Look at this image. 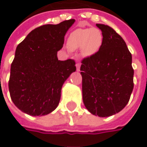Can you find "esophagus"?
Listing matches in <instances>:
<instances>
[{
	"label": "esophagus",
	"mask_w": 147,
	"mask_h": 147,
	"mask_svg": "<svg viewBox=\"0 0 147 147\" xmlns=\"http://www.w3.org/2000/svg\"><path fill=\"white\" fill-rule=\"evenodd\" d=\"M76 67H77V71H79V70H80V67H81L80 62H78V63L76 64Z\"/></svg>",
	"instance_id": "34e87169"
}]
</instances>
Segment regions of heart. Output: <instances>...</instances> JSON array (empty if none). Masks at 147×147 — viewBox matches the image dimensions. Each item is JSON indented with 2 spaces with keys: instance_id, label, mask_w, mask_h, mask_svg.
Masks as SVG:
<instances>
[{
  "instance_id": "1",
  "label": "heart",
  "mask_w": 147,
  "mask_h": 147,
  "mask_svg": "<svg viewBox=\"0 0 147 147\" xmlns=\"http://www.w3.org/2000/svg\"><path fill=\"white\" fill-rule=\"evenodd\" d=\"M103 41V33L99 28L77 29L69 35L67 48L71 51L81 48L83 55L90 56L99 51Z\"/></svg>"
}]
</instances>
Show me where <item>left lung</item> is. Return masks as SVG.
I'll use <instances>...</instances> for the list:
<instances>
[{
  "label": "left lung",
  "mask_w": 147,
  "mask_h": 147,
  "mask_svg": "<svg viewBox=\"0 0 147 147\" xmlns=\"http://www.w3.org/2000/svg\"><path fill=\"white\" fill-rule=\"evenodd\" d=\"M103 41L96 53L82 60V99L86 109L100 117L121 112L134 89L132 55L125 40L111 26L96 24Z\"/></svg>",
  "instance_id": "left-lung-1"
}]
</instances>
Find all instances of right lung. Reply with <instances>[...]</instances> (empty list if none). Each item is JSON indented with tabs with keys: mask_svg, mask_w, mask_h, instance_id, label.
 <instances>
[{
	"mask_svg": "<svg viewBox=\"0 0 147 147\" xmlns=\"http://www.w3.org/2000/svg\"><path fill=\"white\" fill-rule=\"evenodd\" d=\"M74 19L57 25H43L31 30L18 45L12 62L9 90L12 101L30 116L54 111L61 99L65 81L76 70L72 59L58 61L65 35Z\"/></svg>",
	"mask_w": 147,
	"mask_h": 147,
	"instance_id": "obj_1",
	"label": "right lung"
}]
</instances>
